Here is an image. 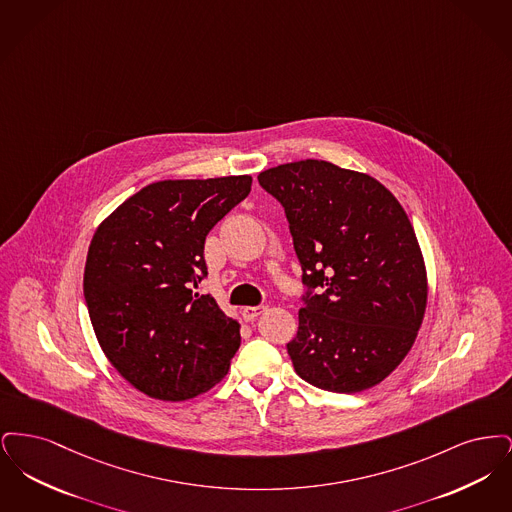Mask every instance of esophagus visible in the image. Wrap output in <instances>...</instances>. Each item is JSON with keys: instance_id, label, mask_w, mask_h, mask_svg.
Here are the masks:
<instances>
[{"instance_id": "34e87169", "label": "esophagus", "mask_w": 512, "mask_h": 512, "mask_svg": "<svg viewBox=\"0 0 512 512\" xmlns=\"http://www.w3.org/2000/svg\"><path fill=\"white\" fill-rule=\"evenodd\" d=\"M267 311V307L265 305H257V307H244L242 309V317L244 320H253V318L259 317V315H263Z\"/></svg>"}]
</instances>
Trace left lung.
I'll use <instances>...</instances> for the list:
<instances>
[{
	"label": "left lung",
	"mask_w": 512,
	"mask_h": 512,
	"mask_svg": "<svg viewBox=\"0 0 512 512\" xmlns=\"http://www.w3.org/2000/svg\"><path fill=\"white\" fill-rule=\"evenodd\" d=\"M290 222L305 305L288 343L295 372L320 390L357 393L411 351L428 278L413 224L365 172L305 159L259 174Z\"/></svg>",
	"instance_id": "left-lung-1"
}]
</instances>
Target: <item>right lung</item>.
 Here are the masks:
<instances>
[{"label":"right lung","instance_id":"right-lung-1","mask_svg":"<svg viewBox=\"0 0 512 512\" xmlns=\"http://www.w3.org/2000/svg\"><path fill=\"white\" fill-rule=\"evenodd\" d=\"M249 192L247 174L153 182L92 238L84 297L96 338L122 378L153 399L211 390L240 347V324L194 290L207 276V234Z\"/></svg>","mask_w":512,"mask_h":512}]
</instances>
